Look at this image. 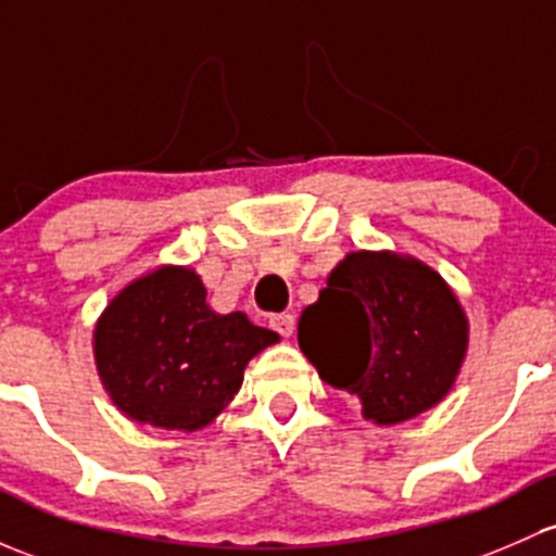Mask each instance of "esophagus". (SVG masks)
Returning a JSON list of instances; mask_svg holds the SVG:
<instances>
[{
	"label": "esophagus",
	"instance_id": "esophagus-1",
	"mask_svg": "<svg viewBox=\"0 0 556 556\" xmlns=\"http://www.w3.org/2000/svg\"><path fill=\"white\" fill-rule=\"evenodd\" d=\"M271 327L282 338H290V336H293V330H295V317H293V314H277V317H271Z\"/></svg>",
	"mask_w": 556,
	"mask_h": 556
}]
</instances>
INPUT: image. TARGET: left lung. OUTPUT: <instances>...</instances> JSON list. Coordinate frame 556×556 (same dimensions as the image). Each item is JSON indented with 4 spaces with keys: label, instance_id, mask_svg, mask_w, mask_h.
<instances>
[{
    "label": "left lung",
    "instance_id": "obj_1",
    "mask_svg": "<svg viewBox=\"0 0 556 556\" xmlns=\"http://www.w3.org/2000/svg\"><path fill=\"white\" fill-rule=\"evenodd\" d=\"M301 352L362 416L402 424L447 394L469 343L466 314L437 271L394 253H349L298 323Z\"/></svg>",
    "mask_w": 556,
    "mask_h": 556
}]
</instances>
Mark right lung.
Instances as JSON below:
<instances>
[{
  "label": "right lung",
  "mask_w": 556,
  "mask_h": 556,
  "mask_svg": "<svg viewBox=\"0 0 556 556\" xmlns=\"http://www.w3.org/2000/svg\"><path fill=\"white\" fill-rule=\"evenodd\" d=\"M277 341L242 312L215 314L191 268L162 266L109 303L96 325V365L127 418L197 431L233 400L248 362Z\"/></svg>",
  "instance_id": "1"
}]
</instances>
